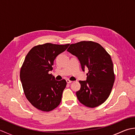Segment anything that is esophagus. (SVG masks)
Listing matches in <instances>:
<instances>
[{
    "instance_id": "1",
    "label": "esophagus",
    "mask_w": 135,
    "mask_h": 135,
    "mask_svg": "<svg viewBox=\"0 0 135 135\" xmlns=\"http://www.w3.org/2000/svg\"><path fill=\"white\" fill-rule=\"evenodd\" d=\"M66 82H67V84H71V83L73 82V81H70V80H69V79H67V80H66Z\"/></svg>"
}]
</instances>
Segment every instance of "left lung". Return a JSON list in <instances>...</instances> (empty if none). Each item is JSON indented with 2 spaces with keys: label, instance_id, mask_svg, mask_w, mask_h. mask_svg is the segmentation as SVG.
Returning a JSON list of instances; mask_svg holds the SVG:
<instances>
[{
  "label": "left lung",
  "instance_id": "left-lung-1",
  "mask_svg": "<svg viewBox=\"0 0 135 135\" xmlns=\"http://www.w3.org/2000/svg\"><path fill=\"white\" fill-rule=\"evenodd\" d=\"M67 51L78 59L83 71L89 70L86 80L79 81L78 100L89 107L102 104L110 96L115 81L111 56L100 44L91 41L71 44Z\"/></svg>",
  "mask_w": 135,
  "mask_h": 135
}]
</instances>
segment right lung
<instances>
[{
    "mask_svg": "<svg viewBox=\"0 0 135 135\" xmlns=\"http://www.w3.org/2000/svg\"><path fill=\"white\" fill-rule=\"evenodd\" d=\"M70 44L47 43L31 49L20 70V79L25 95L31 104L44 111L56 108L61 101L65 79L56 81L51 74L54 60L67 49Z\"/></svg>",
    "mask_w": 135,
    "mask_h": 135,
    "instance_id": "right-lung-1",
    "label": "right lung"
}]
</instances>
